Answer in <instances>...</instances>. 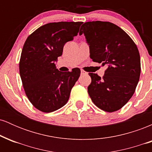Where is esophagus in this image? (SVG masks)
Masks as SVG:
<instances>
[{
    "mask_svg": "<svg viewBox=\"0 0 152 152\" xmlns=\"http://www.w3.org/2000/svg\"><path fill=\"white\" fill-rule=\"evenodd\" d=\"M81 75H83V74H88V73H87L86 71H85L84 70H83V69H81Z\"/></svg>",
    "mask_w": 152,
    "mask_h": 152,
    "instance_id": "obj_1",
    "label": "esophagus"
}]
</instances>
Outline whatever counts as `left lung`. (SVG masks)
<instances>
[{
  "label": "left lung",
  "mask_w": 152,
  "mask_h": 152,
  "mask_svg": "<svg viewBox=\"0 0 152 152\" xmlns=\"http://www.w3.org/2000/svg\"><path fill=\"white\" fill-rule=\"evenodd\" d=\"M94 62L107 66L101 78L89 73L88 93L92 102L106 112L121 109L135 92L141 73L140 55L133 40L123 29L108 21H89L81 26Z\"/></svg>",
  "instance_id": "obj_1"
}]
</instances>
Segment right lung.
<instances>
[{
  "label": "right lung",
  "mask_w": 152,
  "mask_h": 152,
  "mask_svg": "<svg viewBox=\"0 0 152 152\" xmlns=\"http://www.w3.org/2000/svg\"><path fill=\"white\" fill-rule=\"evenodd\" d=\"M82 23H49L26 40L19 62L20 76L26 96L42 112H52L65 105L80 76L78 68L61 72L55 61L62 55L65 43L77 36Z\"/></svg>",
  "instance_id": "1"
}]
</instances>
